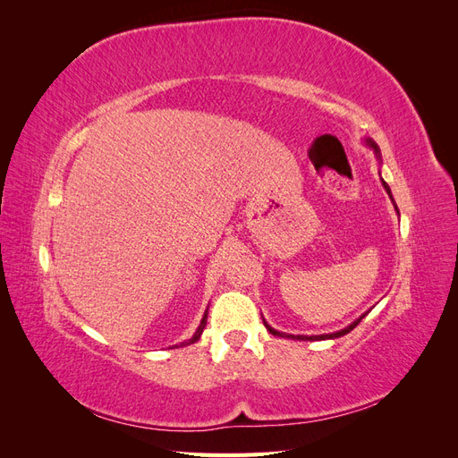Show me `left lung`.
I'll list each match as a JSON object with an SVG mask.
<instances>
[{
  "mask_svg": "<svg viewBox=\"0 0 458 458\" xmlns=\"http://www.w3.org/2000/svg\"><path fill=\"white\" fill-rule=\"evenodd\" d=\"M367 145L374 150V155H377V158L380 160V148H378V145L374 143L372 140H367ZM382 185H384V189H386V192L387 195H390V199H392V191H390V187H387V183L384 182L382 179ZM394 200V199H392ZM394 206H395V202H394ZM395 210H397V206H395ZM399 214V212H397ZM367 315V313H365ZM365 315H361L357 318V321H353L350 327H345V328H342V330H338V332H332V335H318V336H303V335H298V336H294V335H284V332H279V330H275V328H271L266 321H263V325H266V328L271 332L273 336H281V338H294V340H332V338H340V336H344V335H348V332H352L359 323H361V318L365 317Z\"/></svg>",
  "mask_w": 458,
  "mask_h": 458,
  "instance_id": "left-lung-1",
  "label": "left lung"
}]
</instances>
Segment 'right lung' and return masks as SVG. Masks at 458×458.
I'll return each instance as SVG.
<instances>
[{"label": "right lung", "mask_w": 458, "mask_h": 458, "mask_svg": "<svg viewBox=\"0 0 458 458\" xmlns=\"http://www.w3.org/2000/svg\"><path fill=\"white\" fill-rule=\"evenodd\" d=\"M206 318H208V310L204 311V317H202V321H200V325H199V328H197V332L195 335H192V338L189 340V342H183L182 345H189V344H195L199 338H200V335H202V330H204V327H206Z\"/></svg>", "instance_id": "obj_1"}]
</instances>
